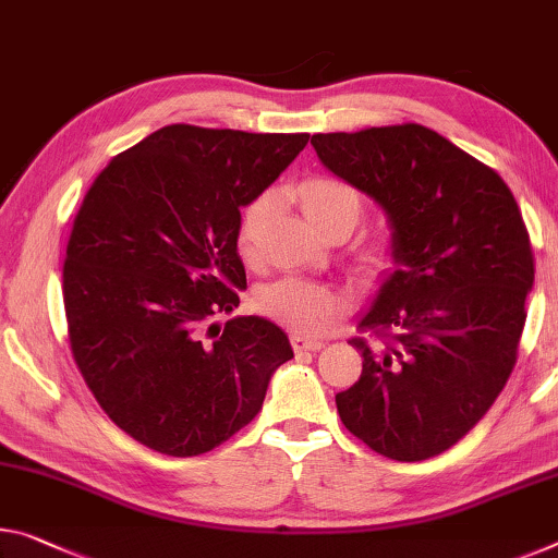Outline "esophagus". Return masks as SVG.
I'll list each match as a JSON object with an SVG mask.
<instances>
[{"mask_svg": "<svg viewBox=\"0 0 558 558\" xmlns=\"http://www.w3.org/2000/svg\"><path fill=\"white\" fill-rule=\"evenodd\" d=\"M290 344H293V348H295L298 352H315V350H323V348H325L323 340L305 338V335H300V332L290 335Z\"/></svg>", "mask_w": 558, "mask_h": 558, "instance_id": "34e87169", "label": "esophagus"}]
</instances>
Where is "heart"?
<instances>
[{
    "label": "heart",
    "mask_w": 558,
    "mask_h": 558,
    "mask_svg": "<svg viewBox=\"0 0 558 558\" xmlns=\"http://www.w3.org/2000/svg\"><path fill=\"white\" fill-rule=\"evenodd\" d=\"M298 201L307 220L323 235L332 231L352 233L362 218V198L357 196V191L344 181L335 179V175H311V179L300 183ZM270 210V193H260L243 208L241 223H238V251L245 258H251L255 247H258ZM390 238H375L362 251V263L369 265V268H383L390 260ZM258 305L265 315L288 325L290 330L300 335H317L327 330L335 317L348 311L350 295L344 290L317 286V282L307 280H280L276 286L263 290Z\"/></svg>",
    "instance_id": "1"
}]
</instances>
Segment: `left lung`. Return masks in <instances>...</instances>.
Here are the masks:
<instances>
[{"label":"left lung","instance_id":"8db88e82","mask_svg":"<svg viewBox=\"0 0 558 558\" xmlns=\"http://www.w3.org/2000/svg\"><path fill=\"white\" fill-rule=\"evenodd\" d=\"M327 171L367 193L392 231L395 270L355 338L362 375L335 395L377 454L422 462L457 445L514 369L534 255L497 171L420 123L315 134Z\"/></svg>","mask_w":558,"mask_h":558}]
</instances>
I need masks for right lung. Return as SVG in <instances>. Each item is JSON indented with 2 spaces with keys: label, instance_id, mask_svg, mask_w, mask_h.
I'll return each mask as SVG.
<instances>
[{
  "label": "right lung",
  "instance_id": "obj_1",
  "mask_svg": "<svg viewBox=\"0 0 558 558\" xmlns=\"http://www.w3.org/2000/svg\"><path fill=\"white\" fill-rule=\"evenodd\" d=\"M311 134L173 123L113 156L66 245L69 342L111 422L168 457H198L260 412L288 335L233 313L245 288L241 208Z\"/></svg>",
  "mask_w": 558,
  "mask_h": 558
}]
</instances>
